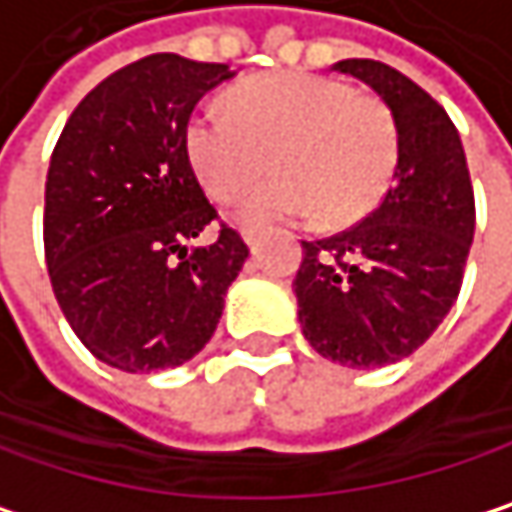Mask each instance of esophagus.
<instances>
[{
	"instance_id": "34e87169",
	"label": "esophagus",
	"mask_w": 512,
	"mask_h": 512,
	"mask_svg": "<svg viewBox=\"0 0 512 512\" xmlns=\"http://www.w3.org/2000/svg\"><path fill=\"white\" fill-rule=\"evenodd\" d=\"M242 239H245V245H248V248H258V242H261V230H258V227H242Z\"/></svg>"
}]
</instances>
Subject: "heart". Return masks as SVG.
<instances>
[{
	"instance_id": "heart-1",
	"label": "heart",
	"mask_w": 512,
	"mask_h": 512,
	"mask_svg": "<svg viewBox=\"0 0 512 512\" xmlns=\"http://www.w3.org/2000/svg\"><path fill=\"white\" fill-rule=\"evenodd\" d=\"M227 107H197L185 128L188 161L218 200L258 182L273 155L279 176L239 203V218H318L351 224L384 197L396 164L387 107L348 83L273 71L239 83Z\"/></svg>"
}]
</instances>
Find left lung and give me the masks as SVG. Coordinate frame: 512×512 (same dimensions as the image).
<instances>
[{
    "label": "left lung",
    "instance_id": "1",
    "mask_svg": "<svg viewBox=\"0 0 512 512\" xmlns=\"http://www.w3.org/2000/svg\"><path fill=\"white\" fill-rule=\"evenodd\" d=\"M333 71L387 104L393 188L354 227L303 242L294 294L321 357L381 369L414 354L453 309L474 239V188L459 131L426 89L375 59H342Z\"/></svg>",
    "mask_w": 512,
    "mask_h": 512
}]
</instances>
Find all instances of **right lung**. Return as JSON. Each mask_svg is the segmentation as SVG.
<instances>
[{"label": "right lung", "mask_w": 512, "mask_h": 512, "mask_svg": "<svg viewBox=\"0 0 512 512\" xmlns=\"http://www.w3.org/2000/svg\"><path fill=\"white\" fill-rule=\"evenodd\" d=\"M221 62L152 53L101 80L68 116L44 188V258L77 339L107 366L149 375L215 333L248 245L221 224L185 152L194 104L230 80Z\"/></svg>", "instance_id": "obj_1"}]
</instances>
